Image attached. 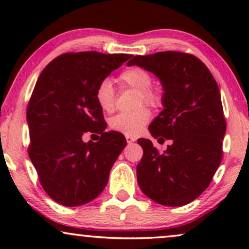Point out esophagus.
<instances>
[{"label": "esophagus", "mask_w": 249, "mask_h": 249, "mask_svg": "<svg viewBox=\"0 0 249 249\" xmlns=\"http://www.w3.org/2000/svg\"><path fill=\"white\" fill-rule=\"evenodd\" d=\"M125 141H127L128 144H132V142H136V138L131 137V136H125Z\"/></svg>", "instance_id": "esophagus-1"}]
</instances>
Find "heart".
Wrapping results in <instances>:
<instances>
[{
    "label": "heart",
    "instance_id": "heart-1",
    "mask_svg": "<svg viewBox=\"0 0 249 249\" xmlns=\"http://www.w3.org/2000/svg\"><path fill=\"white\" fill-rule=\"evenodd\" d=\"M120 80L124 86L138 90L137 107L147 104L152 107H158L162 104V94L158 89L151 87L152 76L147 70L139 67H132L122 71ZM95 100L98 107L105 112H112L115 105V91L113 83L108 78L101 80L95 90ZM151 119V112L147 107H141L131 112H124L114 115L110 120L112 130L121 132L125 136H136L142 131Z\"/></svg>",
    "mask_w": 249,
    "mask_h": 249
}]
</instances>
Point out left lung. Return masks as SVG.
<instances>
[{"label": "left lung", "instance_id": "left-lung-1", "mask_svg": "<svg viewBox=\"0 0 249 249\" xmlns=\"http://www.w3.org/2000/svg\"><path fill=\"white\" fill-rule=\"evenodd\" d=\"M127 66L144 68L161 81L164 108L148 129L159 142H172L160 153L149 139H138L144 151L138 185L161 205H186L209 187L222 160L227 124L219 86L205 64L188 53L136 55Z\"/></svg>", "mask_w": 249, "mask_h": 249}]
</instances>
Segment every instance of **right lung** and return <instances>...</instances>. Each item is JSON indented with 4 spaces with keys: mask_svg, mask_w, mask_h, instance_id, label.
<instances>
[{
    "mask_svg": "<svg viewBox=\"0 0 249 249\" xmlns=\"http://www.w3.org/2000/svg\"><path fill=\"white\" fill-rule=\"evenodd\" d=\"M131 56L66 53L51 61L37 79L27 107L28 154L44 190L61 205L79 206L96 198L127 145L120 132L105 131L95 90ZM86 133H101V139L85 143Z\"/></svg>",
    "mask_w": 249,
    "mask_h": 249,
    "instance_id": "obj_1",
    "label": "right lung"
}]
</instances>
